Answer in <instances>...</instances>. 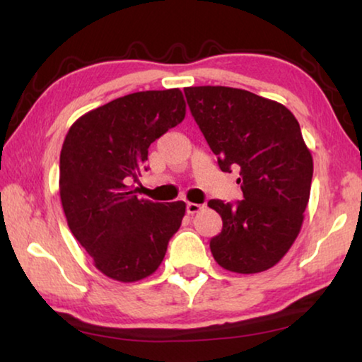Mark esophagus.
Returning a JSON list of instances; mask_svg holds the SVG:
<instances>
[{
    "label": "esophagus",
    "instance_id": "34e87169",
    "mask_svg": "<svg viewBox=\"0 0 362 362\" xmlns=\"http://www.w3.org/2000/svg\"><path fill=\"white\" fill-rule=\"evenodd\" d=\"M203 209V206L201 204H196V203H187V212L188 214H196Z\"/></svg>",
    "mask_w": 362,
    "mask_h": 362
}]
</instances>
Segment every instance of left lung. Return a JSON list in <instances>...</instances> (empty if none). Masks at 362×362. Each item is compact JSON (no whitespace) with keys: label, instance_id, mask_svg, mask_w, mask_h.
Instances as JSON below:
<instances>
[{"label":"left lung","instance_id":"1","mask_svg":"<svg viewBox=\"0 0 362 362\" xmlns=\"http://www.w3.org/2000/svg\"><path fill=\"white\" fill-rule=\"evenodd\" d=\"M188 107L223 173L240 169L243 198L211 199L223 228L211 240L220 267L252 274L272 268L297 240L310 199L313 158L283 103L226 86L185 88Z\"/></svg>","mask_w":362,"mask_h":362}]
</instances>
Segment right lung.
Masks as SVG:
<instances>
[{"label": "right lung", "instance_id": "add662e5", "mask_svg": "<svg viewBox=\"0 0 362 362\" xmlns=\"http://www.w3.org/2000/svg\"><path fill=\"white\" fill-rule=\"evenodd\" d=\"M180 89L142 90L73 122L60 151L59 192L73 236L94 267L119 283L148 278L180 228L185 203L139 199L148 146L185 118Z\"/></svg>", "mask_w": 362, "mask_h": 362}]
</instances>
